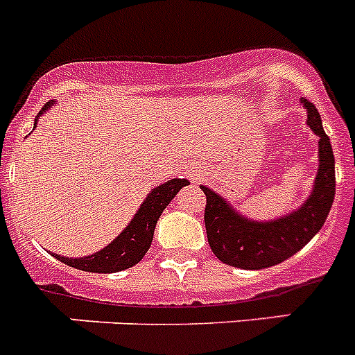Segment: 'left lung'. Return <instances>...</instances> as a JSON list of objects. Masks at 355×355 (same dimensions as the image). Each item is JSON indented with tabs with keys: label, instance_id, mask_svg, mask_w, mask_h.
Wrapping results in <instances>:
<instances>
[{
	"label": "left lung",
	"instance_id": "1",
	"mask_svg": "<svg viewBox=\"0 0 355 355\" xmlns=\"http://www.w3.org/2000/svg\"><path fill=\"white\" fill-rule=\"evenodd\" d=\"M307 126L318 137V171L311 193L300 208L274 220H254L236 211L227 199L202 184L206 193L205 225L208 243L222 263L245 270H261L291 258L309 243L327 220L336 178L331 140L325 135L318 110L307 99Z\"/></svg>",
	"mask_w": 355,
	"mask_h": 355
}]
</instances>
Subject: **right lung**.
Wrapping results in <instances>:
<instances>
[{
	"label": "right lung",
	"mask_w": 355,
	"mask_h": 355,
	"mask_svg": "<svg viewBox=\"0 0 355 355\" xmlns=\"http://www.w3.org/2000/svg\"><path fill=\"white\" fill-rule=\"evenodd\" d=\"M51 106H55V101H49L44 105V108L40 110L39 115L35 117V126L40 115L44 112H48ZM187 184V180L175 178V180L165 181L159 187L153 188L150 193H147V197L140 205L139 211L135 213L131 222L126 225V229L114 241H110L105 249L97 250V252L90 254V256H83V258H65V256H60V254H53V258H56L58 261L65 263L69 266H74L78 270L94 272V274H114V272L131 268L149 250L150 241H153V236H155L156 222L162 216L163 209L167 208L168 202Z\"/></svg>",
	"instance_id": "obj_1"
}]
</instances>
